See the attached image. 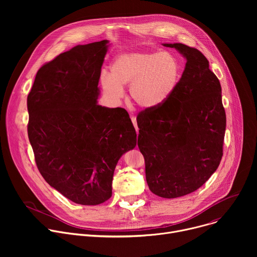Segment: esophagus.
I'll return each mask as SVG.
<instances>
[{
	"instance_id": "1",
	"label": "esophagus",
	"mask_w": 257,
	"mask_h": 257,
	"mask_svg": "<svg viewBox=\"0 0 257 257\" xmlns=\"http://www.w3.org/2000/svg\"><path fill=\"white\" fill-rule=\"evenodd\" d=\"M131 121H132V123H133V125H134V127L136 129V132L138 133V126H137V122H136V117L131 116Z\"/></svg>"
}]
</instances>
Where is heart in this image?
Masks as SVG:
<instances>
[{
  "label": "heart",
  "mask_w": 257,
  "mask_h": 257,
  "mask_svg": "<svg viewBox=\"0 0 257 257\" xmlns=\"http://www.w3.org/2000/svg\"><path fill=\"white\" fill-rule=\"evenodd\" d=\"M181 76L178 59L169 52H128L119 55L111 66V75L102 74L101 87L114 101L124 96L130 85L131 99L144 108L164 103L175 91Z\"/></svg>",
  "instance_id": "b5f03b06"
}]
</instances>
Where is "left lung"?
Returning a JSON list of instances; mask_svg holds the SVG:
<instances>
[{
    "label": "left lung",
    "instance_id": "1",
    "mask_svg": "<svg viewBox=\"0 0 257 257\" xmlns=\"http://www.w3.org/2000/svg\"><path fill=\"white\" fill-rule=\"evenodd\" d=\"M186 59L174 93L137 116L138 148L153 193L176 198L194 192L223 157L226 113L222 87L207 59L183 44H163Z\"/></svg>",
    "mask_w": 257,
    "mask_h": 257
}]
</instances>
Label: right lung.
Returning a JSON list of instances; mask_svg holds the SVG:
<instances>
[{
	"label": "right lung",
	"instance_id": "obj_1",
	"mask_svg": "<svg viewBox=\"0 0 257 257\" xmlns=\"http://www.w3.org/2000/svg\"><path fill=\"white\" fill-rule=\"evenodd\" d=\"M107 44L79 45L60 54L41 67L27 96V132L40 173L82 205L112 196L117 163L136 146L126 109L97 104Z\"/></svg>",
	"mask_w": 257,
	"mask_h": 257
}]
</instances>
